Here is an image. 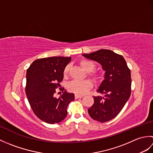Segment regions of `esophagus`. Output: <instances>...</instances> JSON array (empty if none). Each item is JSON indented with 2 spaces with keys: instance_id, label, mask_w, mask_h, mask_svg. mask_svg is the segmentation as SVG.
Returning <instances> with one entry per match:
<instances>
[{
  "instance_id": "esophagus-1",
  "label": "esophagus",
  "mask_w": 153,
  "mask_h": 153,
  "mask_svg": "<svg viewBox=\"0 0 153 153\" xmlns=\"http://www.w3.org/2000/svg\"><path fill=\"white\" fill-rule=\"evenodd\" d=\"M83 97V95H75V99H79Z\"/></svg>"
}]
</instances>
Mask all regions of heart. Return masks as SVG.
I'll use <instances>...</instances> for the list:
<instances>
[{
    "label": "heart",
    "instance_id": "heart-1",
    "mask_svg": "<svg viewBox=\"0 0 153 153\" xmlns=\"http://www.w3.org/2000/svg\"><path fill=\"white\" fill-rule=\"evenodd\" d=\"M80 66L83 69L85 70L87 72H88V76L91 77L95 83H100L102 79L103 76L102 74L95 71V64L93 62L88 60H82L79 62ZM70 66H67L64 69V76L67 77L69 74ZM93 87L92 82L89 80H85L83 82H77V81H73L68 85V89L69 91L74 93L77 95H83Z\"/></svg>",
    "mask_w": 153,
    "mask_h": 153
}]
</instances>
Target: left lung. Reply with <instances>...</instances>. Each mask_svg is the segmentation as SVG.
Listing matches in <instances>:
<instances>
[{
    "label": "left lung",
    "mask_w": 153,
    "mask_h": 153,
    "mask_svg": "<svg viewBox=\"0 0 153 153\" xmlns=\"http://www.w3.org/2000/svg\"><path fill=\"white\" fill-rule=\"evenodd\" d=\"M84 57L97 61L105 71V79L97 92L104 97H94L88 109L91 118L100 122L114 118L122 110L131 95V71L122 55L108 49H100Z\"/></svg>",
    "instance_id": "obj_1"
}]
</instances>
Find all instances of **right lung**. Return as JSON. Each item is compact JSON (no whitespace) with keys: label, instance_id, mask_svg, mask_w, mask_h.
<instances>
[{"label":"right lung","instance_id":"right-lung-1","mask_svg":"<svg viewBox=\"0 0 153 153\" xmlns=\"http://www.w3.org/2000/svg\"><path fill=\"white\" fill-rule=\"evenodd\" d=\"M71 57L54 56L35 60L26 74L25 93L32 110L39 118L48 123H59L67 116V107L74 100V94L64 88L62 95L54 97L56 89L63 80L64 69Z\"/></svg>","mask_w":153,"mask_h":153}]
</instances>
